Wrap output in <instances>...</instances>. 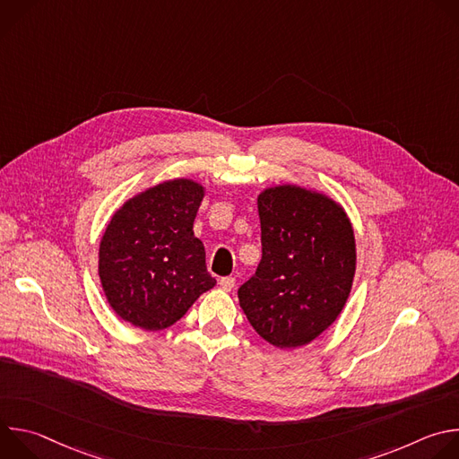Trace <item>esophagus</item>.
Masks as SVG:
<instances>
[{
  "label": "esophagus",
  "instance_id": "obj_1",
  "mask_svg": "<svg viewBox=\"0 0 459 459\" xmlns=\"http://www.w3.org/2000/svg\"><path fill=\"white\" fill-rule=\"evenodd\" d=\"M234 285H236V280H234L232 276H225V278L220 280V287H221L225 292H230V290L234 289Z\"/></svg>",
  "mask_w": 459,
  "mask_h": 459
}]
</instances>
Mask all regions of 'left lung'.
Masks as SVG:
<instances>
[{
  "label": "left lung",
  "mask_w": 459,
  "mask_h": 459,
  "mask_svg": "<svg viewBox=\"0 0 459 459\" xmlns=\"http://www.w3.org/2000/svg\"><path fill=\"white\" fill-rule=\"evenodd\" d=\"M261 261L238 289L254 331L280 349L310 343L336 321L352 289L356 241L343 209L281 185L259 194Z\"/></svg>",
  "instance_id": "obj_1"
}]
</instances>
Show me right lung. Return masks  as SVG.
Listing matches in <instances>:
<instances>
[{
  "label": "right lung",
  "mask_w": 459,
  "mask_h": 459,
  "mask_svg": "<svg viewBox=\"0 0 459 459\" xmlns=\"http://www.w3.org/2000/svg\"><path fill=\"white\" fill-rule=\"evenodd\" d=\"M204 186L160 183L128 200L100 245V280L114 312L143 331H163L216 285L192 225Z\"/></svg>",
  "instance_id": "add662e5"
}]
</instances>
